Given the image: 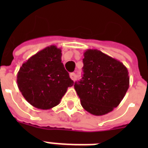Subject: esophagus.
Here are the masks:
<instances>
[{
	"instance_id": "1",
	"label": "esophagus",
	"mask_w": 148,
	"mask_h": 148,
	"mask_svg": "<svg viewBox=\"0 0 148 148\" xmlns=\"http://www.w3.org/2000/svg\"><path fill=\"white\" fill-rule=\"evenodd\" d=\"M70 77H71V80H73V81H75L77 78V74H75V73H71V74H70Z\"/></svg>"
}]
</instances>
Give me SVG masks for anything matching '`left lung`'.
I'll return each instance as SVG.
<instances>
[{
    "instance_id": "8db88e82",
    "label": "left lung",
    "mask_w": 148,
    "mask_h": 148,
    "mask_svg": "<svg viewBox=\"0 0 148 148\" xmlns=\"http://www.w3.org/2000/svg\"><path fill=\"white\" fill-rule=\"evenodd\" d=\"M84 56L83 77L74 83V89L84 110L104 115L117 108L126 95L128 71L119 60L98 50H87Z\"/></svg>"
}]
</instances>
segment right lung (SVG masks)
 <instances>
[{"label": "right lung", "instance_id": "1", "mask_svg": "<svg viewBox=\"0 0 148 148\" xmlns=\"http://www.w3.org/2000/svg\"><path fill=\"white\" fill-rule=\"evenodd\" d=\"M61 49L51 45L29 58L17 73V86L34 108L48 110L60 103L67 88L74 85L61 62Z\"/></svg>", "mask_w": 148, "mask_h": 148}]
</instances>
